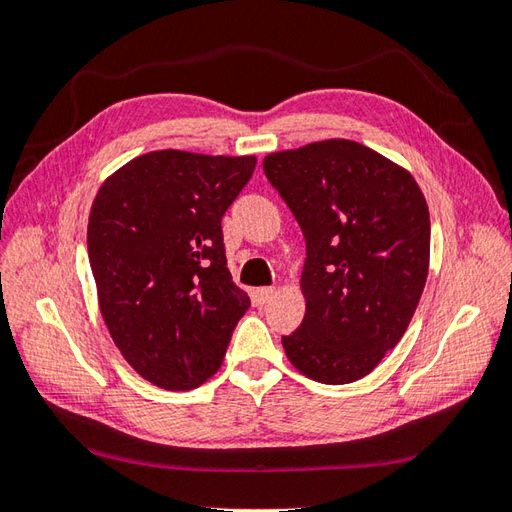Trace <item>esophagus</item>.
<instances>
[{
    "label": "esophagus",
    "instance_id": "esophagus-1",
    "mask_svg": "<svg viewBox=\"0 0 512 512\" xmlns=\"http://www.w3.org/2000/svg\"><path fill=\"white\" fill-rule=\"evenodd\" d=\"M275 295H277V290H275V288H270V286H266V288H257V290H255V301L259 303V306H264V303L273 301V299H275Z\"/></svg>",
    "mask_w": 512,
    "mask_h": 512
}]
</instances>
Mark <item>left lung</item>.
<instances>
[{
    "label": "left lung",
    "instance_id": "1",
    "mask_svg": "<svg viewBox=\"0 0 512 512\" xmlns=\"http://www.w3.org/2000/svg\"><path fill=\"white\" fill-rule=\"evenodd\" d=\"M264 173L306 237V317L281 343L308 378L354 383L394 350L418 308L427 200L409 171L343 138L270 154Z\"/></svg>",
    "mask_w": 512,
    "mask_h": 512
}]
</instances>
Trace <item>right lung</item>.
<instances>
[{"instance_id":"obj_1","label":"right lung","mask_w":512,"mask_h":512,"mask_svg":"<svg viewBox=\"0 0 512 512\" xmlns=\"http://www.w3.org/2000/svg\"><path fill=\"white\" fill-rule=\"evenodd\" d=\"M255 165L151 151L96 193L88 255L101 314L125 361L162 389L211 378L250 306L226 268L222 217Z\"/></svg>"}]
</instances>
